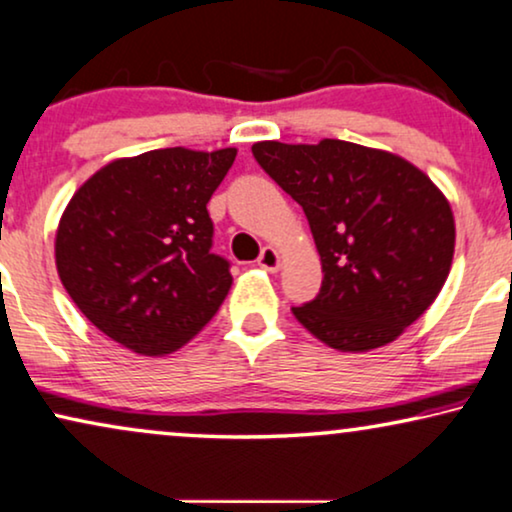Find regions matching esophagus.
Here are the masks:
<instances>
[{"label":"esophagus","mask_w":512,"mask_h":512,"mask_svg":"<svg viewBox=\"0 0 512 512\" xmlns=\"http://www.w3.org/2000/svg\"><path fill=\"white\" fill-rule=\"evenodd\" d=\"M258 265L268 272H277L282 268V258H280V254H277L275 247H265L261 251V256H258Z\"/></svg>","instance_id":"34e87169"}]
</instances>
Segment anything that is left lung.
I'll return each instance as SVG.
<instances>
[{"instance_id":"left-lung-1","label":"left lung","mask_w":512,"mask_h":512,"mask_svg":"<svg viewBox=\"0 0 512 512\" xmlns=\"http://www.w3.org/2000/svg\"><path fill=\"white\" fill-rule=\"evenodd\" d=\"M251 152L301 204L320 251L322 289L291 308L296 320L341 353L393 343L449 277L456 228L442 190L400 155L336 138Z\"/></svg>"}]
</instances>
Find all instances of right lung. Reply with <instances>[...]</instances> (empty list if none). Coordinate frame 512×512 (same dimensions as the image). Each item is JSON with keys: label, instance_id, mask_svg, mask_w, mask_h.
<instances>
[{"label": "right lung", "instance_id": "add662e5", "mask_svg": "<svg viewBox=\"0 0 512 512\" xmlns=\"http://www.w3.org/2000/svg\"><path fill=\"white\" fill-rule=\"evenodd\" d=\"M235 157V148H162L112 159L65 207L58 277L86 320L131 353H174L228 296L207 204Z\"/></svg>", "mask_w": 512, "mask_h": 512}]
</instances>
